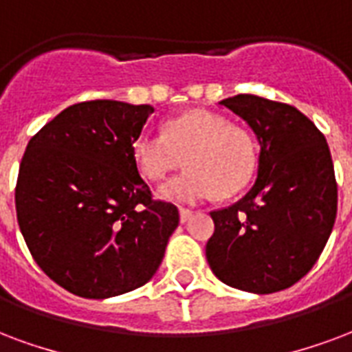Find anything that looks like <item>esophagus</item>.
Returning a JSON list of instances; mask_svg holds the SVG:
<instances>
[{"instance_id": "34e87169", "label": "esophagus", "mask_w": 352, "mask_h": 352, "mask_svg": "<svg viewBox=\"0 0 352 352\" xmlns=\"http://www.w3.org/2000/svg\"><path fill=\"white\" fill-rule=\"evenodd\" d=\"M191 217H192L191 210H187V208H182V210H179V221H182V223H187Z\"/></svg>"}]
</instances>
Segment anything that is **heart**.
<instances>
[{"label": "heart", "instance_id": "heart-1", "mask_svg": "<svg viewBox=\"0 0 352 352\" xmlns=\"http://www.w3.org/2000/svg\"><path fill=\"white\" fill-rule=\"evenodd\" d=\"M139 173L150 182L165 179L186 157L189 170L166 182L160 197L195 204L215 195L230 197L247 186L256 168V148L247 129L210 111H191L166 120L163 133L141 131L131 142Z\"/></svg>", "mask_w": 352, "mask_h": 352}]
</instances>
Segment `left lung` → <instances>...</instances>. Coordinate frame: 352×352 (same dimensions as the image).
I'll return each instance as SVG.
<instances>
[{
    "instance_id": "8db88e82",
    "label": "left lung",
    "mask_w": 352,
    "mask_h": 352,
    "mask_svg": "<svg viewBox=\"0 0 352 352\" xmlns=\"http://www.w3.org/2000/svg\"><path fill=\"white\" fill-rule=\"evenodd\" d=\"M260 142L258 178L236 204L211 211V271L243 292H282L323 252L336 221L338 186L324 135L293 105L254 94L219 102Z\"/></svg>"
}]
</instances>
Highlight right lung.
<instances>
[{
    "mask_svg": "<svg viewBox=\"0 0 352 352\" xmlns=\"http://www.w3.org/2000/svg\"><path fill=\"white\" fill-rule=\"evenodd\" d=\"M152 105H70L33 135L16 182V217L42 271L85 298L146 284L161 265L178 208L154 200L131 142Z\"/></svg>",
    "mask_w": 352,
    "mask_h": 352,
    "instance_id": "right-lung-1",
    "label": "right lung"
}]
</instances>
